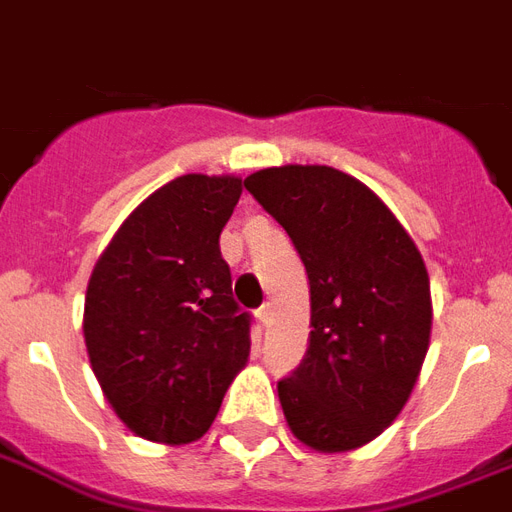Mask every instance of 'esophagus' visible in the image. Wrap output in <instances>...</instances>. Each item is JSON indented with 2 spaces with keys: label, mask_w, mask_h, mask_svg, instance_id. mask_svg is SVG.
Instances as JSON below:
<instances>
[{
  "label": "esophagus",
  "mask_w": 512,
  "mask_h": 512,
  "mask_svg": "<svg viewBox=\"0 0 512 512\" xmlns=\"http://www.w3.org/2000/svg\"><path fill=\"white\" fill-rule=\"evenodd\" d=\"M270 305H264V307H261V310H259V313H256V318H259V324L261 326H267V324H270Z\"/></svg>",
  "instance_id": "1"
}]
</instances>
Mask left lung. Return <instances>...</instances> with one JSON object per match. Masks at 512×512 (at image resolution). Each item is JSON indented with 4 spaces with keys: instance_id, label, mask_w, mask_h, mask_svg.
Masks as SVG:
<instances>
[{
    "instance_id": "obj_1",
    "label": "left lung",
    "mask_w": 512,
    "mask_h": 512,
    "mask_svg": "<svg viewBox=\"0 0 512 512\" xmlns=\"http://www.w3.org/2000/svg\"><path fill=\"white\" fill-rule=\"evenodd\" d=\"M245 188L286 229L310 280V345L278 383L288 429L318 453L356 451L402 413L429 351L421 251L378 194L340 169L267 167Z\"/></svg>"
}]
</instances>
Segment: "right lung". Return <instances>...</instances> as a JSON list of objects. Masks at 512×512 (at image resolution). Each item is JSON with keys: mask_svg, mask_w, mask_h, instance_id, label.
I'll list each match as a JSON object with an SVG mask.
<instances>
[{"mask_svg": "<svg viewBox=\"0 0 512 512\" xmlns=\"http://www.w3.org/2000/svg\"><path fill=\"white\" fill-rule=\"evenodd\" d=\"M234 175H180L134 207L96 261L83 337L105 399L142 440L194 443L251 356L218 237Z\"/></svg>", "mask_w": 512, "mask_h": 512, "instance_id": "obj_1", "label": "right lung"}]
</instances>
